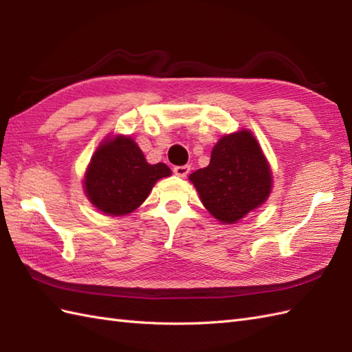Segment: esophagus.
I'll use <instances>...</instances> for the list:
<instances>
[{
	"label": "esophagus",
	"instance_id": "esophagus-1",
	"mask_svg": "<svg viewBox=\"0 0 352 352\" xmlns=\"http://www.w3.org/2000/svg\"><path fill=\"white\" fill-rule=\"evenodd\" d=\"M190 166L189 164H183V166H174V174L178 177H186L189 174Z\"/></svg>",
	"mask_w": 352,
	"mask_h": 352
}]
</instances>
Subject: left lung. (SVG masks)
<instances>
[{"instance_id": "8db88e82", "label": "left lung", "mask_w": 352, "mask_h": 352, "mask_svg": "<svg viewBox=\"0 0 352 352\" xmlns=\"http://www.w3.org/2000/svg\"><path fill=\"white\" fill-rule=\"evenodd\" d=\"M204 207L223 223H234L271 193V168L250 131L219 139L207 168L190 174Z\"/></svg>"}]
</instances>
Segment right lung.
<instances>
[{
    "mask_svg": "<svg viewBox=\"0 0 352 352\" xmlns=\"http://www.w3.org/2000/svg\"><path fill=\"white\" fill-rule=\"evenodd\" d=\"M170 175L164 163L149 164L131 138L118 136L96 149L89 164L85 189L101 212L121 216L144 203L159 178Z\"/></svg>",
    "mask_w": 352,
    "mask_h": 352,
    "instance_id": "right-lung-1",
    "label": "right lung"
}]
</instances>
